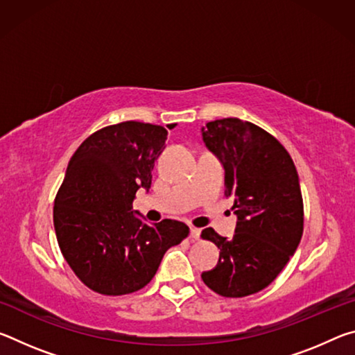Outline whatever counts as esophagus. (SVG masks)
Returning a JSON list of instances; mask_svg holds the SVG:
<instances>
[{
    "instance_id": "34e87169",
    "label": "esophagus",
    "mask_w": 355,
    "mask_h": 355,
    "mask_svg": "<svg viewBox=\"0 0 355 355\" xmlns=\"http://www.w3.org/2000/svg\"><path fill=\"white\" fill-rule=\"evenodd\" d=\"M189 235H191V238H194V239H197L200 236V228H197V227H189Z\"/></svg>"
}]
</instances>
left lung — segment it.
Returning a JSON list of instances; mask_svg holds the SVG:
<instances>
[{"instance_id": "1", "label": "left lung", "mask_w": 355, "mask_h": 355, "mask_svg": "<svg viewBox=\"0 0 355 355\" xmlns=\"http://www.w3.org/2000/svg\"><path fill=\"white\" fill-rule=\"evenodd\" d=\"M207 148L225 171L227 196L236 214L235 235L211 227L202 238L220 249L219 261L202 272L208 288L224 297H244L266 288L296 252L304 230L297 171L274 136L235 117L202 127Z\"/></svg>"}]
</instances>
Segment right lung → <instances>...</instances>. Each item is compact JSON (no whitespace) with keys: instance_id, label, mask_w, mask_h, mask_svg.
<instances>
[{"instance_id":"add662e5","label":"right lung","mask_w":355,"mask_h":355,"mask_svg":"<svg viewBox=\"0 0 355 355\" xmlns=\"http://www.w3.org/2000/svg\"><path fill=\"white\" fill-rule=\"evenodd\" d=\"M167 130L122 122L89 136L71 156L53 220L58 244L84 285L106 296L135 293L153 279L167 249L188 236L180 220L150 225L133 209L148 192Z\"/></svg>"}]
</instances>
